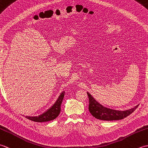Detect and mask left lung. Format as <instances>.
Listing matches in <instances>:
<instances>
[{"label":"left lung","instance_id":"obj_1","mask_svg":"<svg viewBox=\"0 0 148 148\" xmlns=\"http://www.w3.org/2000/svg\"><path fill=\"white\" fill-rule=\"evenodd\" d=\"M89 98V111L95 118L105 121L119 120L127 117L137 109L138 105L134 108L126 110V111H119V110L108 108L100 104L93 98L91 94L87 92Z\"/></svg>","mask_w":148,"mask_h":148}]
</instances>
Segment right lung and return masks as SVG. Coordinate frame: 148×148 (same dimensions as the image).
Instances as JSON below:
<instances>
[{
	"mask_svg": "<svg viewBox=\"0 0 148 148\" xmlns=\"http://www.w3.org/2000/svg\"><path fill=\"white\" fill-rule=\"evenodd\" d=\"M65 95V92L61 93L60 95L58 97V99L56 100L55 103L53 104L51 108L47 110L46 111L43 112L42 114H40L37 116H25V117L30 119L31 121L36 122H46L51 121L55 119L59 115L61 111V104L62 100L64 99Z\"/></svg>",
	"mask_w": 148,
	"mask_h": 148,
	"instance_id": "obj_1",
	"label": "right lung"
}]
</instances>
